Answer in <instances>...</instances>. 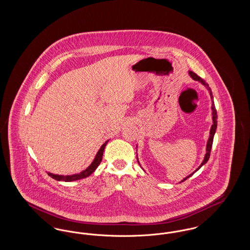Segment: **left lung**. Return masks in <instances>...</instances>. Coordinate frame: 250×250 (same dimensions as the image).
Listing matches in <instances>:
<instances>
[{
    "label": "left lung",
    "instance_id": "left-lung-1",
    "mask_svg": "<svg viewBox=\"0 0 250 250\" xmlns=\"http://www.w3.org/2000/svg\"><path fill=\"white\" fill-rule=\"evenodd\" d=\"M189 75H190L191 78L194 80V81H198V82H200V83H202L203 85H205L207 88H208V90H209V92H210V95H211V99H212V109H213V125H212V127H211V130H210V137H209V140H208V143H207V147H206V155L204 156V159H203V161H202V164H201V166L199 167L194 172H196L197 170H199L201 167H202L208 160H209V157H210V154H211V150H212V145H213V141H214V133H215V130H216V126H217V113H216V109H215V107H214V100H213V95H212V91H211V88L209 87V85L205 83V81L204 80H202L201 77H199L196 73H194V72L189 71ZM193 172V173H194ZM192 173V174H193ZM188 175V177H186V178L184 179V180H182V182H185L186 180L188 178H189L191 175Z\"/></svg>",
    "mask_w": 250,
    "mask_h": 250
}]
</instances>
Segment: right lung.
Masks as SVG:
<instances>
[{
  "label": "right lung",
  "instance_id": "add662e5",
  "mask_svg": "<svg viewBox=\"0 0 250 250\" xmlns=\"http://www.w3.org/2000/svg\"><path fill=\"white\" fill-rule=\"evenodd\" d=\"M107 142H108V141H107L106 143H104V144L101 146V148L99 149V151L97 152V154L95 155V159H94L93 163H92L90 166L88 167L85 170L82 171L81 173L74 174V175L62 176V175H56V174H52V173H49V172H48V175H49L51 178L55 179V180H57V181H64V182H72V181L86 178V177L90 176V175L95 171V168L99 166L100 162L102 161V156H103V153H104V149H105V146L107 145Z\"/></svg>",
  "mask_w": 250,
  "mask_h": 250
}]
</instances>
